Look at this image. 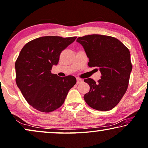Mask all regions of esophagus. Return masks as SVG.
I'll list each match as a JSON object with an SVG mask.
<instances>
[{"instance_id": "34e87169", "label": "esophagus", "mask_w": 148, "mask_h": 148, "mask_svg": "<svg viewBox=\"0 0 148 148\" xmlns=\"http://www.w3.org/2000/svg\"><path fill=\"white\" fill-rule=\"evenodd\" d=\"M76 80H77V84H80V83H82L83 82L82 79H81L80 78H77Z\"/></svg>"}]
</instances>
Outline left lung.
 Segmentation results:
<instances>
[{
    "label": "left lung",
    "instance_id": "obj_1",
    "mask_svg": "<svg viewBox=\"0 0 148 148\" xmlns=\"http://www.w3.org/2000/svg\"><path fill=\"white\" fill-rule=\"evenodd\" d=\"M83 46L88 66L97 67L101 79H85L90 91L84 96L85 102L92 108L108 111L120 102L128 86L132 70L130 52L118 39L100 34L87 35L77 38Z\"/></svg>",
    "mask_w": 148,
    "mask_h": 148
}]
</instances>
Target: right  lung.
Returning <instances> with one entry per match:
<instances>
[{
  "label": "right lung",
  "instance_id": "add662e5",
  "mask_svg": "<svg viewBox=\"0 0 148 148\" xmlns=\"http://www.w3.org/2000/svg\"><path fill=\"white\" fill-rule=\"evenodd\" d=\"M76 37L42 36L30 41L22 48L15 62L16 82L29 104L42 112L60 108L68 92L76 84L73 76L59 77L51 73L62 50Z\"/></svg>",
  "mask_w": 148,
  "mask_h": 148
}]
</instances>
